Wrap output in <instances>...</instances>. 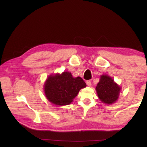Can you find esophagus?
<instances>
[{"label": "esophagus", "mask_w": 147, "mask_h": 147, "mask_svg": "<svg viewBox=\"0 0 147 147\" xmlns=\"http://www.w3.org/2000/svg\"><path fill=\"white\" fill-rule=\"evenodd\" d=\"M86 84H87V85H88V86H89V87H91V81H87L86 82Z\"/></svg>", "instance_id": "34e87169"}]
</instances>
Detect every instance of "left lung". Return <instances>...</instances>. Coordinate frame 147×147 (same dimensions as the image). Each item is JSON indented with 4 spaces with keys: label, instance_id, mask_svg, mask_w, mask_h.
<instances>
[{
    "label": "left lung",
    "instance_id": "1",
    "mask_svg": "<svg viewBox=\"0 0 147 147\" xmlns=\"http://www.w3.org/2000/svg\"><path fill=\"white\" fill-rule=\"evenodd\" d=\"M96 91L100 100L106 104H112L118 100L121 87L107 74H102L96 87Z\"/></svg>",
    "mask_w": 147,
    "mask_h": 147
}]
</instances>
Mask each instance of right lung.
<instances>
[{
	"mask_svg": "<svg viewBox=\"0 0 147 147\" xmlns=\"http://www.w3.org/2000/svg\"><path fill=\"white\" fill-rule=\"evenodd\" d=\"M86 84L80 76L73 77L69 71L50 74L44 84L47 100L56 106L70 104Z\"/></svg>",
	"mask_w": 147,
	"mask_h": 147,
	"instance_id": "add662e5",
	"label": "right lung"
}]
</instances>
